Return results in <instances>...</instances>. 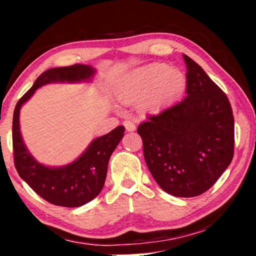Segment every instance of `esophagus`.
I'll use <instances>...</instances> for the list:
<instances>
[{"label": "esophagus", "instance_id": "esophagus-1", "mask_svg": "<svg viewBox=\"0 0 256 256\" xmlns=\"http://www.w3.org/2000/svg\"><path fill=\"white\" fill-rule=\"evenodd\" d=\"M124 124L126 130H127V132H134L135 129H136V126L134 124V122H132V121H129V120H126L124 122Z\"/></svg>", "mask_w": 256, "mask_h": 256}]
</instances>
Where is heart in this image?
Instances as JSON below:
<instances>
[{"label": "heart", "instance_id": "obj_1", "mask_svg": "<svg viewBox=\"0 0 256 256\" xmlns=\"http://www.w3.org/2000/svg\"><path fill=\"white\" fill-rule=\"evenodd\" d=\"M185 85L184 73L168 68L166 64H152L126 76L116 88L121 104H138L142 112L160 110L176 99Z\"/></svg>", "mask_w": 256, "mask_h": 256}]
</instances>
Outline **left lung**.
<instances>
[{
  "mask_svg": "<svg viewBox=\"0 0 256 256\" xmlns=\"http://www.w3.org/2000/svg\"><path fill=\"white\" fill-rule=\"evenodd\" d=\"M186 96L138 126L156 183L174 197H196L232 162L234 118L226 94L186 54Z\"/></svg>",
  "mask_w": 256,
  "mask_h": 256,
  "instance_id": "left-lung-1",
  "label": "left lung"
}]
</instances>
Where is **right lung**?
<instances>
[{"instance_id":"add662e5","label":"right lung","mask_w":256,"mask_h":256,"mask_svg":"<svg viewBox=\"0 0 256 256\" xmlns=\"http://www.w3.org/2000/svg\"><path fill=\"white\" fill-rule=\"evenodd\" d=\"M94 73L96 70L92 66L82 64L46 70L20 98L14 110L12 149L17 172L38 196L54 205L78 208L93 200L100 194L106 180L108 160L124 138V127L118 126L108 134L93 140L74 162L50 168L38 163L28 152L20 130V110L32 96L34 90L46 84L86 82L90 80Z\"/></svg>"}]
</instances>
